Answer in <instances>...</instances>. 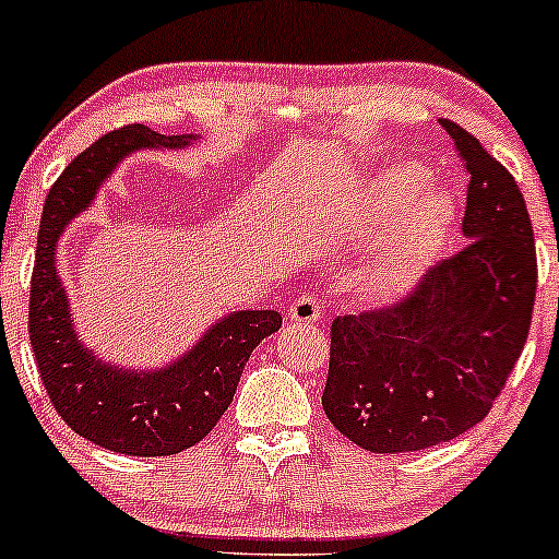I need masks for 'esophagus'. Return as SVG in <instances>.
Segmentation results:
<instances>
[{"mask_svg": "<svg viewBox=\"0 0 559 559\" xmlns=\"http://www.w3.org/2000/svg\"><path fill=\"white\" fill-rule=\"evenodd\" d=\"M320 312H323V307H320V299L316 294H301V297L292 301L286 318L292 320V323H316Z\"/></svg>", "mask_w": 559, "mask_h": 559, "instance_id": "34e87169", "label": "esophagus"}]
</instances>
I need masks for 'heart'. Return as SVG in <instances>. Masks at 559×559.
Instances as JSON below:
<instances>
[{
	"label": "heart",
	"mask_w": 559,
	"mask_h": 559,
	"mask_svg": "<svg viewBox=\"0 0 559 559\" xmlns=\"http://www.w3.org/2000/svg\"><path fill=\"white\" fill-rule=\"evenodd\" d=\"M373 226H386L368 267V288L376 297H402L431 262L452 223V202L433 189L431 173L400 163L376 173L365 194Z\"/></svg>",
	"instance_id": "obj_1"
}]
</instances>
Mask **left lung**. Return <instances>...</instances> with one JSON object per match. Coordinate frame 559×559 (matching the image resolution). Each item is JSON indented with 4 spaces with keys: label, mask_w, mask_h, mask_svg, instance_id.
<instances>
[{
    "label": "left lung",
    "mask_w": 559,
    "mask_h": 559,
    "mask_svg": "<svg viewBox=\"0 0 559 559\" xmlns=\"http://www.w3.org/2000/svg\"><path fill=\"white\" fill-rule=\"evenodd\" d=\"M467 176V243L394 307L331 325L323 409L357 447L418 452L489 415L521 357L536 301V243L515 178L441 120Z\"/></svg>",
    "instance_id": "8db88e82"
}]
</instances>
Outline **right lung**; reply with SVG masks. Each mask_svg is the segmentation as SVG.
<instances>
[{
    "label": "right lung",
    "mask_w": 559,
    "mask_h": 559,
    "mask_svg": "<svg viewBox=\"0 0 559 559\" xmlns=\"http://www.w3.org/2000/svg\"><path fill=\"white\" fill-rule=\"evenodd\" d=\"M191 141L194 136H165L141 123L105 133L62 170L49 189L38 226L28 333L44 389L75 433L131 457H165L202 441L234 402L254 346L281 329L275 310L230 312L204 331L183 357L157 370L99 360L73 329L66 286L55 265L62 230L94 202L126 155L181 150Z\"/></svg>",
    "instance_id": "obj_1"
}]
</instances>
